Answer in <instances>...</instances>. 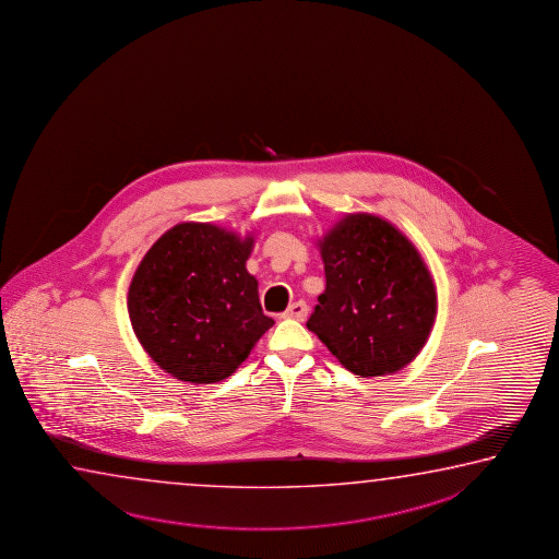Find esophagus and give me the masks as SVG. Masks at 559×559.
<instances>
[{
  "label": "esophagus",
  "mask_w": 559,
  "mask_h": 559,
  "mask_svg": "<svg viewBox=\"0 0 559 559\" xmlns=\"http://www.w3.org/2000/svg\"><path fill=\"white\" fill-rule=\"evenodd\" d=\"M307 311H309V307L305 301H295V304L289 305V309L284 312V317L285 319H295V321H305Z\"/></svg>",
  "instance_id": "esophagus-1"
}]
</instances>
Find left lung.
<instances>
[{
  "label": "left lung",
  "instance_id": "1",
  "mask_svg": "<svg viewBox=\"0 0 559 559\" xmlns=\"http://www.w3.org/2000/svg\"><path fill=\"white\" fill-rule=\"evenodd\" d=\"M319 245L326 289L307 329L356 376L405 368L436 317L435 284L417 248L368 213L342 218Z\"/></svg>",
  "mask_w": 559,
  "mask_h": 559
}]
</instances>
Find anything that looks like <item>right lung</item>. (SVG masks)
<instances>
[{
  "mask_svg": "<svg viewBox=\"0 0 559 559\" xmlns=\"http://www.w3.org/2000/svg\"><path fill=\"white\" fill-rule=\"evenodd\" d=\"M252 245L254 238L215 225L181 223L142 258L129 287V317L142 348L171 378H228L274 324L247 272Z\"/></svg>",
  "mask_w": 559,
  "mask_h": 559,
  "instance_id": "right-lung-1",
  "label": "right lung"
}]
</instances>
